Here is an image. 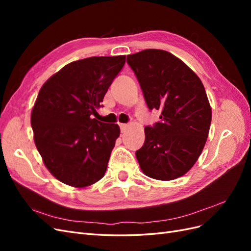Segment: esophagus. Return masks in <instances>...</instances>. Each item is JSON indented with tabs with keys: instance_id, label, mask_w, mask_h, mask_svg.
<instances>
[{
	"instance_id": "obj_1",
	"label": "esophagus",
	"mask_w": 251,
	"mask_h": 251,
	"mask_svg": "<svg viewBox=\"0 0 251 251\" xmlns=\"http://www.w3.org/2000/svg\"><path fill=\"white\" fill-rule=\"evenodd\" d=\"M119 126H120V131H121V133H126V130L128 128V125H126V124H120V125H119Z\"/></svg>"
}]
</instances>
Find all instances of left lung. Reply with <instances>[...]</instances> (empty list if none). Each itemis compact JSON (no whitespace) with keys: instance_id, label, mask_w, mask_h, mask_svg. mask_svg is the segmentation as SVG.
I'll return each instance as SVG.
<instances>
[{"instance_id":"1","label":"left lung","mask_w":251,"mask_h":251,"mask_svg":"<svg viewBox=\"0 0 251 251\" xmlns=\"http://www.w3.org/2000/svg\"><path fill=\"white\" fill-rule=\"evenodd\" d=\"M148 108L160 121L144 127L146 140L136 157L147 176L169 181L183 176L206 142L211 109L196 73L170 52L147 49L126 56Z\"/></svg>"}]
</instances>
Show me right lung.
Returning a JSON list of instances; mask_svg holds the SVG:
<instances>
[{
	"mask_svg": "<svg viewBox=\"0 0 251 251\" xmlns=\"http://www.w3.org/2000/svg\"><path fill=\"white\" fill-rule=\"evenodd\" d=\"M125 55L92 56L68 64L40 90L31 113L34 142L57 180L85 187L100 180L120 134L91 115L123 69Z\"/></svg>",
	"mask_w": 251,
	"mask_h": 251,
	"instance_id": "add662e5",
	"label": "right lung"
}]
</instances>
